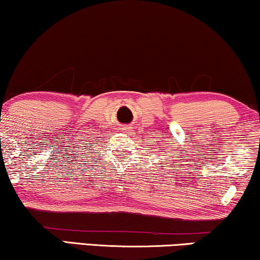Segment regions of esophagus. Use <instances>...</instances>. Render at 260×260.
I'll use <instances>...</instances> for the list:
<instances>
[{"instance_id":"obj_1","label":"esophagus","mask_w":260,"mask_h":260,"mask_svg":"<svg viewBox=\"0 0 260 260\" xmlns=\"http://www.w3.org/2000/svg\"><path fill=\"white\" fill-rule=\"evenodd\" d=\"M121 132H128V128H126V127L121 128Z\"/></svg>"}]
</instances>
